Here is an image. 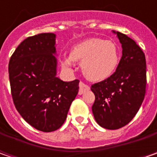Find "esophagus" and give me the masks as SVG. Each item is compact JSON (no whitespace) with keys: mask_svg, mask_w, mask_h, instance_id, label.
<instances>
[{"mask_svg":"<svg viewBox=\"0 0 157 157\" xmlns=\"http://www.w3.org/2000/svg\"><path fill=\"white\" fill-rule=\"evenodd\" d=\"M89 90H90L89 86L86 85V84L83 83V82H80V83H79V91H78V94H79V95H81V94H84L85 92L89 91Z\"/></svg>","mask_w":157,"mask_h":157,"instance_id":"1","label":"esophagus"}]
</instances>
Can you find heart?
<instances>
[{"mask_svg": "<svg viewBox=\"0 0 157 157\" xmlns=\"http://www.w3.org/2000/svg\"><path fill=\"white\" fill-rule=\"evenodd\" d=\"M121 58L118 45L111 40L92 37L77 44L71 51L70 57H64L62 66L72 70V62H81L84 75L92 81L108 78L117 69Z\"/></svg>", "mask_w": 157, "mask_h": 157, "instance_id": "obj_1", "label": "heart"}]
</instances>
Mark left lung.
I'll use <instances>...</instances> for the list:
<instances>
[{"instance_id":"obj_1","label":"left lung","mask_w":157,"mask_h":157,"mask_svg":"<svg viewBox=\"0 0 157 157\" xmlns=\"http://www.w3.org/2000/svg\"><path fill=\"white\" fill-rule=\"evenodd\" d=\"M117 35L122 57L115 72L92 86L95 121L106 129H119L135 117L146 93V59L142 49L125 34Z\"/></svg>"}]
</instances>
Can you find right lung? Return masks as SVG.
<instances>
[{
  "instance_id": "add662e5",
  "label": "right lung",
  "mask_w": 157,
  "mask_h": 157,
  "mask_svg": "<svg viewBox=\"0 0 157 157\" xmlns=\"http://www.w3.org/2000/svg\"><path fill=\"white\" fill-rule=\"evenodd\" d=\"M56 35L41 33L23 40L10 57L9 74L16 110L43 132L58 129L78 93L79 80L57 77Z\"/></svg>"
}]
</instances>
